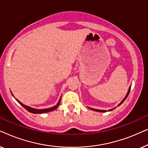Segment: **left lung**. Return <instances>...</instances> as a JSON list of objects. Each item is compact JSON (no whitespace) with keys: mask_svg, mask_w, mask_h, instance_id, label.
Listing matches in <instances>:
<instances>
[{"mask_svg":"<svg viewBox=\"0 0 148 148\" xmlns=\"http://www.w3.org/2000/svg\"><path fill=\"white\" fill-rule=\"evenodd\" d=\"M131 86H130L129 87V90H128V92H127V95L126 96H125V97L123 99V100L121 101V102L119 103V104H118V106H120V105L122 104V103L124 102V101L125 100V99H126L127 98V96H128V95H129V92H130V90H131ZM88 108H89L90 109V110H93V111H96V112H106V110H98V109H96V108H90V107H88ZM116 108V107H114V108H112V109H110V110H108V111H112V110H114V109H115Z\"/></svg>","mask_w":148,"mask_h":148,"instance_id":"left-lung-1","label":"left lung"}]
</instances>
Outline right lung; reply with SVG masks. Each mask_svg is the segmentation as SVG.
<instances>
[{"label":"right lung","instance_id":"add662e5","mask_svg":"<svg viewBox=\"0 0 148 148\" xmlns=\"http://www.w3.org/2000/svg\"><path fill=\"white\" fill-rule=\"evenodd\" d=\"M11 94H12V92H11ZM12 96L14 97L13 94H12ZM14 98H15V97H14ZM15 100H17V102H19V104H21V106L23 107V108H25L27 111H29V112L34 113V114H42V113H46V112H51V111H53V110H55V109L57 108L58 107V106H59V104H60V100H61V97H60V99H59V100H58V103L55 105V106H52V107H51V108H44V109H36V108H32V107L26 106V105L23 104V103H21L19 100H18L17 99L15 98Z\"/></svg>","mask_w":148,"mask_h":148}]
</instances>
